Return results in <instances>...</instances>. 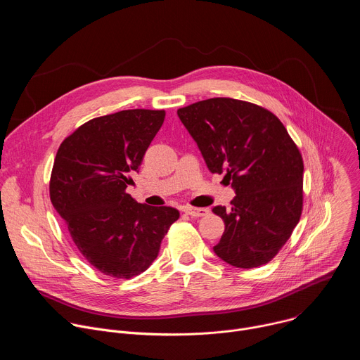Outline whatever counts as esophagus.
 I'll return each instance as SVG.
<instances>
[{"label":"esophagus","instance_id":"esophagus-1","mask_svg":"<svg viewBox=\"0 0 360 360\" xmlns=\"http://www.w3.org/2000/svg\"><path fill=\"white\" fill-rule=\"evenodd\" d=\"M184 212L188 214L192 218H199V217H205L208 215L210 210L208 208H195V207H185Z\"/></svg>","mask_w":360,"mask_h":360}]
</instances>
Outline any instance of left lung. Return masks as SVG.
Returning a JSON list of instances; mask_svg holds the SVG:
<instances>
[{"label":"left lung","instance_id":"8db88e82","mask_svg":"<svg viewBox=\"0 0 360 360\" xmlns=\"http://www.w3.org/2000/svg\"><path fill=\"white\" fill-rule=\"evenodd\" d=\"M212 174H225L236 192L215 253L250 269L271 262L303 210V160L281 120L269 110L233 98H210L178 110Z\"/></svg>","mask_w":360,"mask_h":360}]
</instances>
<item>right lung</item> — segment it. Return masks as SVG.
<instances>
[{
    "label": "right lung",
    "mask_w": 360,
    "mask_h": 360,
    "mask_svg": "<svg viewBox=\"0 0 360 360\" xmlns=\"http://www.w3.org/2000/svg\"><path fill=\"white\" fill-rule=\"evenodd\" d=\"M164 110H125L78 127L58 148L49 198L84 258L101 274L131 279L149 268L179 218L129 193Z\"/></svg>",
    "instance_id": "obj_1"
}]
</instances>
